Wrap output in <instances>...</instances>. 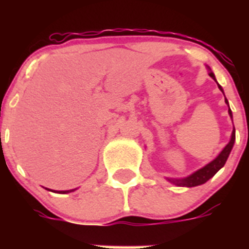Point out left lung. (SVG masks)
<instances>
[{
  "mask_svg": "<svg viewBox=\"0 0 249 249\" xmlns=\"http://www.w3.org/2000/svg\"><path fill=\"white\" fill-rule=\"evenodd\" d=\"M208 74H210L213 80L217 82L214 73L211 71V68H208ZM217 85H218V89H221L222 93L224 94L223 89L221 87V85H219L218 82H217ZM224 102L227 103V106H228V114H230V117L233 118L232 111H231L230 105H228V100L226 97H224ZM234 141H236V131H234V128H233L230 142H228V143L226 144V147H224V148L219 152V155L217 156L214 160H211L210 163H207L206 166H203L202 168L197 169L196 172L191 173V175L187 176V177H183V178L166 177V179L168 182H171L172 184H176V186H178V187H196V186H201V184L206 183L208 179H211V178H212L213 176L218 172L219 169H221L222 167L226 164L228 157H230L231 151H232V148H233V144H234Z\"/></svg>",
  "mask_w": 249,
  "mask_h": 249,
  "instance_id": "1",
  "label": "left lung"
}]
</instances>
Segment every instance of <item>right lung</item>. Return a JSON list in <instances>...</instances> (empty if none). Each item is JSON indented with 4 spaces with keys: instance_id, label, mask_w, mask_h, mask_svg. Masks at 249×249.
Masks as SVG:
<instances>
[{
    "instance_id": "right-lung-1",
    "label": "right lung",
    "mask_w": 249,
    "mask_h": 249,
    "mask_svg": "<svg viewBox=\"0 0 249 249\" xmlns=\"http://www.w3.org/2000/svg\"><path fill=\"white\" fill-rule=\"evenodd\" d=\"M46 190H48V188H46ZM77 188H74V190H68V191H52V190H48V191H52V192H56V193H70V192H73V191H76Z\"/></svg>"
}]
</instances>
